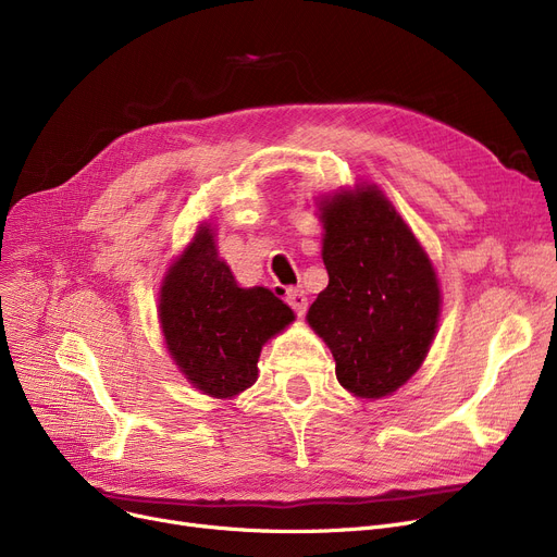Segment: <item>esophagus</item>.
Returning a JSON list of instances; mask_svg holds the SVG:
<instances>
[{
	"label": "esophagus",
	"instance_id": "34e87169",
	"mask_svg": "<svg viewBox=\"0 0 557 557\" xmlns=\"http://www.w3.org/2000/svg\"><path fill=\"white\" fill-rule=\"evenodd\" d=\"M286 302L296 309L298 315H305V313H307V305H309V302H307V296H305V290H302L300 286L286 290Z\"/></svg>",
	"mask_w": 557,
	"mask_h": 557
}]
</instances>
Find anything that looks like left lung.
<instances>
[{"instance_id":"obj_1","label":"left lung","mask_w":557,"mask_h":557,"mask_svg":"<svg viewBox=\"0 0 557 557\" xmlns=\"http://www.w3.org/2000/svg\"><path fill=\"white\" fill-rule=\"evenodd\" d=\"M330 284L307 323L327 343L336 379L357 397L395 393L422 366L441 318L424 248L374 185L320 200Z\"/></svg>"}]
</instances>
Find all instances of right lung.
Wrapping results in <instances>:
<instances>
[{
  "instance_id": "right-lung-1",
  "label": "right lung",
  "mask_w": 557,
  "mask_h": 557,
  "mask_svg": "<svg viewBox=\"0 0 557 557\" xmlns=\"http://www.w3.org/2000/svg\"><path fill=\"white\" fill-rule=\"evenodd\" d=\"M166 349L200 393L227 399L257 382L263 343L294 323L273 290L242 288L219 257L210 225L171 263L160 288Z\"/></svg>"
}]
</instances>
